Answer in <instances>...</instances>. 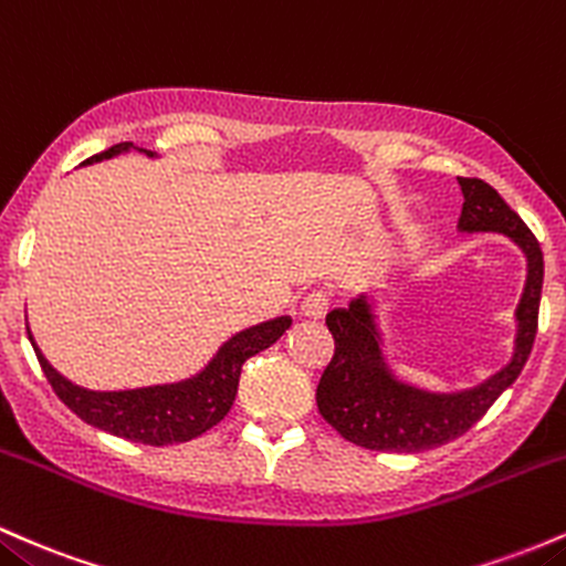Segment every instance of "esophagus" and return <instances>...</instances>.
I'll list each match as a JSON object with an SVG mask.
<instances>
[{
    "label": "esophagus",
    "instance_id": "34e87169",
    "mask_svg": "<svg viewBox=\"0 0 566 566\" xmlns=\"http://www.w3.org/2000/svg\"><path fill=\"white\" fill-rule=\"evenodd\" d=\"M328 304H332V300H328L326 291H310L302 302V315L313 317V321H321V317L328 313Z\"/></svg>",
    "mask_w": 566,
    "mask_h": 566
}]
</instances>
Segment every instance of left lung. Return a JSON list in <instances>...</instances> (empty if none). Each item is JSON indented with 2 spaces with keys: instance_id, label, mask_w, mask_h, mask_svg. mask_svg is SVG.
Instances as JSON below:
<instances>
[{
  "instance_id": "left-lung-1",
  "label": "left lung",
  "mask_w": 566,
  "mask_h": 566,
  "mask_svg": "<svg viewBox=\"0 0 566 566\" xmlns=\"http://www.w3.org/2000/svg\"><path fill=\"white\" fill-rule=\"evenodd\" d=\"M462 189V234H505L526 259V281L516 304L511 360L484 382L462 390H430L396 374L385 353L379 302L360 291L347 307L326 315L334 358L317 385V411L342 438L374 452L415 454L471 430L486 409L516 382L537 334L543 251L522 216L481 179H457Z\"/></svg>"
}]
</instances>
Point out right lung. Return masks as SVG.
I'll use <instances>...</instances> for the list:
<instances>
[{
  "mask_svg": "<svg viewBox=\"0 0 566 566\" xmlns=\"http://www.w3.org/2000/svg\"><path fill=\"white\" fill-rule=\"evenodd\" d=\"M130 149L142 151L146 157H157L155 151L138 149V146L125 142L114 144L112 149L91 157L87 165L112 160V157L125 155ZM289 326L291 315L256 323V326H249L230 336L195 377L179 379V382L133 387V390H87V387L74 385L72 379H66L61 371L50 366V360L36 347L34 334H31L29 326L27 334L44 377L53 385L55 396L82 422L136 443L168 447V443L192 441V438L202 436L213 424L224 420L227 411L232 409L234 396H238L240 371H243L245 360L251 355L266 350L270 345H275L289 332Z\"/></svg>",
  "mask_w": 566,
  "mask_h": 566,
  "instance_id": "add662e5",
  "label": "right lung"
}]
</instances>
